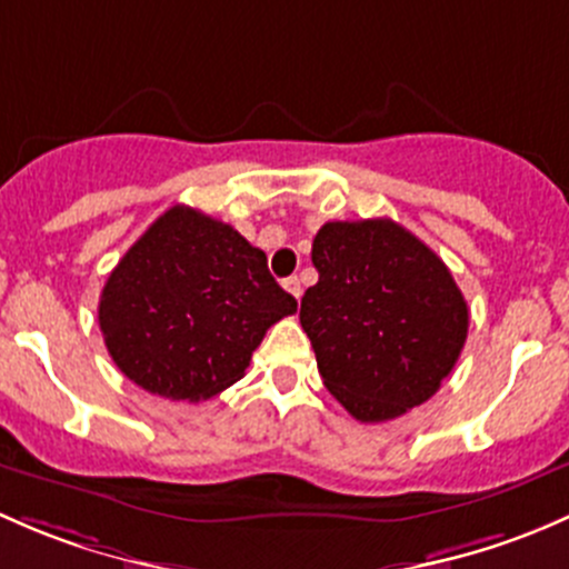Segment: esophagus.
<instances>
[{"instance_id": "1", "label": "esophagus", "mask_w": 569, "mask_h": 569, "mask_svg": "<svg viewBox=\"0 0 569 569\" xmlns=\"http://www.w3.org/2000/svg\"><path fill=\"white\" fill-rule=\"evenodd\" d=\"M283 289L289 291V295L295 297L297 302H300V297H302V286H300V278H286V280H283Z\"/></svg>"}]
</instances>
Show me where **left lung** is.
Returning <instances> with one entry per match:
<instances>
[{
	"instance_id": "8db88e82",
	"label": "left lung",
	"mask_w": 569,
	"mask_h": 569,
	"mask_svg": "<svg viewBox=\"0 0 569 569\" xmlns=\"http://www.w3.org/2000/svg\"><path fill=\"white\" fill-rule=\"evenodd\" d=\"M300 321L325 387L360 422L406 415L441 387L469 332L445 261L390 218L332 220L310 250Z\"/></svg>"
}]
</instances>
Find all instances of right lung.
Instances as JSON below:
<instances>
[{"instance_id": "add662e5", "label": "right lung", "mask_w": 569, "mask_h": 569, "mask_svg": "<svg viewBox=\"0 0 569 569\" xmlns=\"http://www.w3.org/2000/svg\"><path fill=\"white\" fill-rule=\"evenodd\" d=\"M295 310L264 250L177 204L113 267L98 321L111 360L133 385L199 403L242 379L269 327Z\"/></svg>"}]
</instances>
